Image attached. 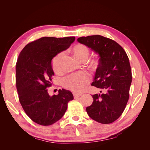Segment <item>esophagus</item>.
Returning a JSON list of instances; mask_svg holds the SVG:
<instances>
[{"mask_svg": "<svg viewBox=\"0 0 150 150\" xmlns=\"http://www.w3.org/2000/svg\"><path fill=\"white\" fill-rule=\"evenodd\" d=\"M73 95H74V99H77V98H79V97H80V96H81V94H74Z\"/></svg>", "mask_w": 150, "mask_h": 150, "instance_id": "34e87169", "label": "esophagus"}]
</instances>
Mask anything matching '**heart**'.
Wrapping results in <instances>:
<instances>
[{"label":"heart","instance_id":"heart-1","mask_svg":"<svg viewBox=\"0 0 150 150\" xmlns=\"http://www.w3.org/2000/svg\"><path fill=\"white\" fill-rule=\"evenodd\" d=\"M74 57L79 62L85 61L89 55V49L83 44H77L71 49ZM64 54L61 53L54 59L52 63L53 70L56 73H60L62 69V61ZM89 82V76L86 73H80L74 76H68L62 81L65 88L71 89L76 93H81L86 88Z\"/></svg>","mask_w":150,"mask_h":150}]
</instances>
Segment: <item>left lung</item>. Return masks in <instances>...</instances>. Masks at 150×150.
I'll return each mask as SVG.
<instances>
[{"instance_id": "1", "label": "left lung", "mask_w": 150, "mask_h": 150, "mask_svg": "<svg viewBox=\"0 0 150 150\" xmlns=\"http://www.w3.org/2000/svg\"><path fill=\"white\" fill-rule=\"evenodd\" d=\"M77 40L98 55L91 85L105 91L93 95V102L86 111L98 122L111 123L121 115L129 99L132 76L128 57L120 45L102 35L81 37Z\"/></svg>"}]
</instances>
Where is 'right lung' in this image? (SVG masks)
I'll return each mask as SVG.
<instances>
[{
	"instance_id": "right-lung-1",
	"label": "right lung",
	"mask_w": 150,
	"mask_h": 150,
	"mask_svg": "<svg viewBox=\"0 0 150 150\" xmlns=\"http://www.w3.org/2000/svg\"><path fill=\"white\" fill-rule=\"evenodd\" d=\"M74 40V37L41 38L26 45L18 57L16 74L19 101L27 115L39 125L49 126L59 120L68 102L74 99L70 91L64 89L50 96L47 88L54 74L52 59Z\"/></svg>"
}]
</instances>
